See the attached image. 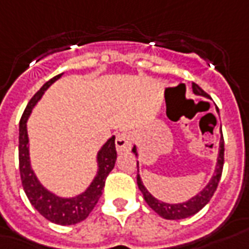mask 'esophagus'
Wrapping results in <instances>:
<instances>
[{"mask_svg": "<svg viewBox=\"0 0 249 249\" xmlns=\"http://www.w3.org/2000/svg\"><path fill=\"white\" fill-rule=\"evenodd\" d=\"M132 144V136L128 132H120L116 138V147L118 151H126L129 150Z\"/></svg>", "mask_w": 249, "mask_h": 249, "instance_id": "1", "label": "esophagus"}]
</instances>
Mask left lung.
Returning a JSON list of instances; mask_svg holds the SVG:
<instances>
[{"label": "left lung", "instance_id": "8db88e82", "mask_svg": "<svg viewBox=\"0 0 249 249\" xmlns=\"http://www.w3.org/2000/svg\"><path fill=\"white\" fill-rule=\"evenodd\" d=\"M192 89L195 92L196 95H202L209 98V94L206 91H203L197 84H192ZM218 110V107H217ZM133 153L136 154V147H133L132 150ZM224 153H225V147H224V136L221 138V143H219V155H218L217 160V167H215V173L213 176V178L210 180V182L206 185V188L203 189L200 194H197L196 196H194L192 199H189L188 202L185 203H178V204H169V203L160 202L158 199H155L148 191L146 189V187L143 185L142 182V178L139 176V162H138V185L139 189L142 191L143 194V197L147 202V204L151 207V209L160 214V217L165 218V219H184V218H188L191 215L196 214L197 211L200 210L210 202V199L213 197L215 189L218 187V182L221 180V176H222V169H224ZM138 155V154H136Z\"/></svg>", "mask_w": 249, "mask_h": 249}]
</instances>
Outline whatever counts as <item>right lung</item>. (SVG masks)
Here are the masks:
<instances>
[{"label": "right lung", "instance_id": "add662e5", "mask_svg": "<svg viewBox=\"0 0 249 249\" xmlns=\"http://www.w3.org/2000/svg\"><path fill=\"white\" fill-rule=\"evenodd\" d=\"M62 75V73H61ZM61 75L54 76L49 82L42 86V89L32 96L28 102L24 113L20 120V128H18V169H20V177L21 184L28 200L35 209L39 211L40 215L49 219L50 222L58 225H75L82 222L89 217V213L95 207V204L102 195L103 187L106 177L109 176L117 158L116 151V138H110L98 153V173H96L94 181L91 182L86 192L82 195L71 197V199H62L55 196L52 192L45 189L40 182L38 181L36 176L34 174L30 165V151H28V135H27V120L31 113L32 107L39 101L43 92L46 91Z\"/></svg>", "mask_w": 249, "mask_h": 249}]
</instances>
